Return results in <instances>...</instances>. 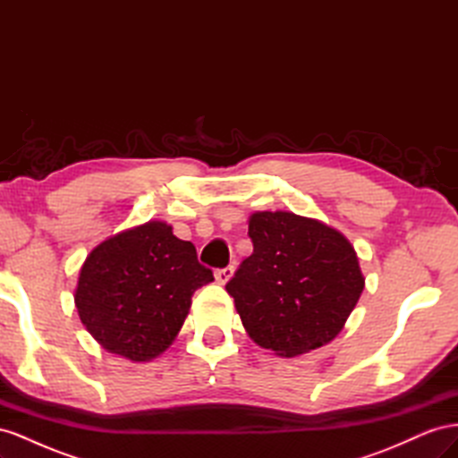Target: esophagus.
Here are the masks:
<instances>
[{
	"mask_svg": "<svg viewBox=\"0 0 458 458\" xmlns=\"http://www.w3.org/2000/svg\"><path fill=\"white\" fill-rule=\"evenodd\" d=\"M233 273H234V269L229 266V267H225V269H217L216 271V281L219 283V284H227L231 279H233Z\"/></svg>",
	"mask_w": 458,
	"mask_h": 458,
	"instance_id": "obj_1",
	"label": "esophagus"
}]
</instances>
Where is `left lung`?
<instances>
[{"mask_svg": "<svg viewBox=\"0 0 458 458\" xmlns=\"http://www.w3.org/2000/svg\"><path fill=\"white\" fill-rule=\"evenodd\" d=\"M254 252L227 283L242 327L258 345L296 357L335 340L365 288L352 242L294 212L248 217Z\"/></svg>", "mask_w": 458, "mask_h": 458, "instance_id": "obj_1", "label": "left lung"}]
</instances>
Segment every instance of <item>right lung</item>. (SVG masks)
I'll use <instances>...</instances> for the list:
<instances>
[{"instance_id":"right-lung-1","label":"right lung","mask_w":458,"mask_h":458,"mask_svg":"<svg viewBox=\"0 0 458 458\" xmlns=\"http://www.w3.org/2000/svg\"><path fill=\"white\" fill-rule=\"evenodd\" d=\"M212 281L197 248L165 221L150 219L93 248L80 267L74 303L106 352L147 363L174 344L195 290Z\"/></svg>"}]
</instances>
